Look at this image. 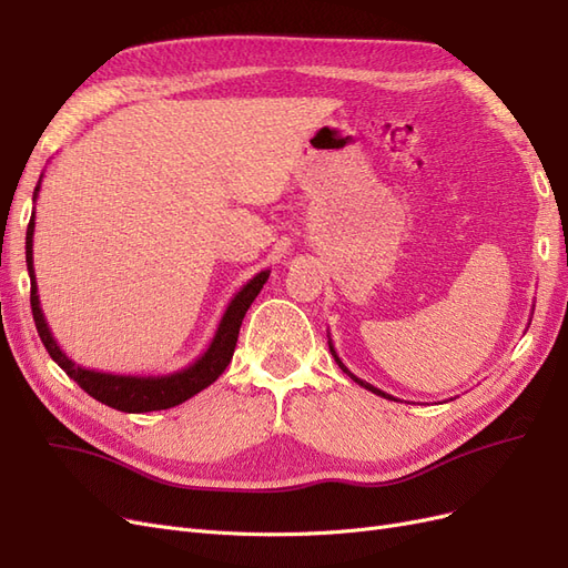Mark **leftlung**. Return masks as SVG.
<instances>
[{"label":"left lung","mask_w":568,"mask_h":568,"mask_svg":"<svg viewBox=\"0 0 568 568\" xmlns=\"http://www.w3.org/2000/svg\"><path fill=\"white\" fill-rule=\"evenodd\" d=\"M326 336H329V334H326ZM329 351H332V355H334V359H336V365L343 369V372H346L348 376H351V379L355 382V384H359V386H363V388H367V390H372V393H376V395H382V398H386V400H398V398H393V395H388L386 390H382V388H376V386H372V384H367V382H363V379H357V376L346 367V365H343L341 363V357L336 355V348H334V343H332V338H329Z\"/></svg>","instance_id":"left-lung-1"}]
</instances>
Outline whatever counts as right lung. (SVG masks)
Wrapping results in <instances>:
<instances>
[{
  "mask_svg": "<svg viewBox=\"0 0 568 568\" xmlns=\"http://www.w3.org/2000/svg\"><path fill=\"white\" fill-rule=\"evenodd\" d=\"M40 184H42V178L36 186L32 201H38ZM32 236H36V211H32L28 234H26V263L30 274L32 320H36L38 334L44 343L47 353L68 376H71L73 382H78L82 390H88L94 400L120 412H130V415H142V412L182 405L184 400L192 398V395L209 388L217 376L227 369L236 348V338H239V329H242L244 315L270 277V270H261L253 280H248L242 288L236 291L234 298L227 303L225 313H222V320L209 343V348H205L189 367H182L170 374H111V372H99V369H88L78 365L75 359H71L61 351L57 338L51 336V329L44 320L40 296H38L36 265H32Z\"/></svg>",
  "mask_w": 568,
  "mask_h": 568,
  "instance_id": "right-lung-1",
  "label": "right lung"
}]
</instances>
